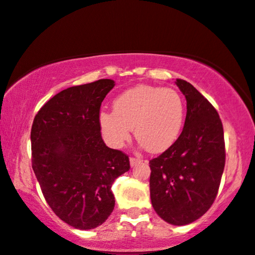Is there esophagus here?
Segmentation results:
<instances>
[{"label": "esophagus", "instance_id": "esophagus-1", "mask_svg": "<svg viewBox=\"0 0 255 255\" xmlns=\"http://www.w3.org/2000/svg\"><path fill=\"white\" fill-rule=\"evenodd\" d=\"M142 160L140 159V158H135V157H130L129 158V163H130V166L131 168H134V166H136L137 164H140Z\"/></svg>", "mask_w": 255, "mask_h": 255}]
</instances>
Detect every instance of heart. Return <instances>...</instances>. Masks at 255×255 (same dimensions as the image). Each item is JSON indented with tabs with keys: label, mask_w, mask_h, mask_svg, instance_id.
<instances>
[{
	"label": "heart",
	"mask_w": 255,
	"mask_h": 255,
	"mask_svg": "<svg viewBox=\"0 0 255 255\" xmlns=\"http://www.w3.org/2000/svg\"><path fill=\"white\" fill-rule=\"evenodd\" d=\"M114 113L99 114L102 134L110 146L122 147L133 128L139 144L150 152L165 151L177 140L184 120V103L177 91L137 85L114 101Z\"/></svg>",
	"instance_id": "obj_1"
}]
</instances>
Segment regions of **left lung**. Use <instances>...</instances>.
I'll list each match as a JSON object with an SVG mask.
<instances>
[{"label": "left lung", "mask_w": 255, "mask_h": 255, "mask_svg": "<svg viewBox=\"0 0 255 255\" xmlns=\"http://www.w3.org/2000/svg\"><path fill=\"white\" fill-rule=\"evenodd\" d=\"M175 84L187 101L182 133L150 160V194L154 211L172 225L193 223L215 201L225 164L223 125L217 110L192 84Z\"/></svg>", "instance_id": "8db88e82"}]
</instances>
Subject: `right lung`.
Listing matches in <instances>:
<instances>
[{
  "label": "right lung",
  "mask_w": 255,
  "mask_h": 255,
  "mask_svg": "<svg viewBox=\"0 0 255 255\" xmlns=\"http://www.w3.org/2000/svg\"><path fill=\"white\" fill-rule=\"evenodd\" d=\"M114 86L111 79H101L61 91L32 125V169L44 198L75 229L107 221L115 206L111 186L130 168L127 154L102 139L99 109Z\"/></svg>",
  "instance_id": "obj_1"
}]
</instances>
